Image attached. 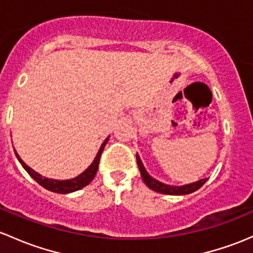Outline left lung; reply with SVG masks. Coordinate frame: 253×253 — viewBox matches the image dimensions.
Instances as JSON below:
<instances>
[{"instance_id": "obj_1", "label": "left lung", "mask_w": 253, "mask_h": 253, "mask_svg": "<svg viewBox=\"0 0 253 253\" xmlns=\"http://www.w3.org/2000/svg\"><path fill=\"white\" fill-rule=\"evenodd\" d=\"M137 164H138V167H139L140 175H142L143 178V182L147 184V187L150 188L151 190L156 191V193L166 194V195H187V194L194 193V191L200 189L207 180V178H204V179L196 180V182L189 183V184H184V185L165 184V183L155 179V178H153L148 173V171L145 169L144 165H143V162L140 160L138 154H137Z\"/></svg>"}]
</instances>
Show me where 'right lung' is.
Here are the masks:
<instances>
[{
    "mask_svg": "<svg viewBox=\"0 0 253 253\" xmlns=\"http://www.w3.org/2000/svg\"><path fill=\"white\" fill-rule=\"evenodd\" d=\"M109 137H110V135H109ZM109 137L105 138V140L103 142V144L100 145L99 150H98L97 155H95L94 160H93L92 164L89 165V166L87 167V169H84L82 173H80L78 177L71 178V179L59 180V179H52V178L43 177V175L40 174L39 172H36L35 169H33L31 167H29L25 162L21 160L20 156L18 155L17 151L14 150V153H15V156H17V159L21 164V166L24 167V169H25V171L31 175V178H34V179H35L40 185H42L43 188H46L47 190L53 191V193L69 194V193H74V191L82 189V188H84L86 185H88L89 183L92 182L93 178H94V175L98 171V165H99L100 155H102L103 150H104L105 144L108 143Z\"/></svg>",
    "mask_w": 253,
    "mask_h": 253,
    "instance_id": "right-lung-1",
    "label": "right lung"
}]
</instances>
